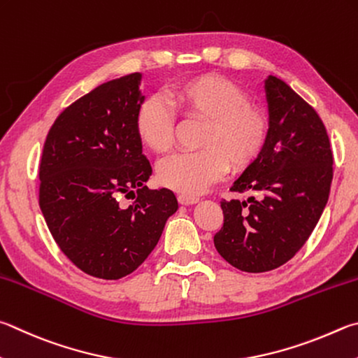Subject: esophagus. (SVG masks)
<instances>
[{"label": "esophagus", "mask_w": 358, "mask_h": 358, "mask_svg": "<svg viewBox=\"0 0 358 358\" xmlns=\"http://www.w3.org/2000/svg\"><path fill=\"white\" fill-rule=\"evenodd\" d=\"M199 201V197L194 196H187V194H180L178 196V203L180 205H194Z\"/></svg>", "instance_id": "34e87169"}]
</instances>
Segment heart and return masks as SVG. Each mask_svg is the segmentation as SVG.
<instances>
[{
	"label": "heart",
	"instance_id": "b5f03b06",
	"mask_svg": "<svg viewBox=\"0 0 358 358\" xmlns=\"http://www.w3.org/2000/svg\"><path fill=\"white\" fill-rule=\"evenodd\" d=\"M169 96L185 120L203 122L200 152L173 155L158 166V181L171 189L194 196L205 191L230 169L241 173L255 164L269 138V119L262 108L249 103V94L220 75H199L169 89ZM134 131L153 153L171 150L175 119L157 96L141 103Z\"/></svg>",
	"mask_w": 358,
	"mask_h": 358
}]
</instances>
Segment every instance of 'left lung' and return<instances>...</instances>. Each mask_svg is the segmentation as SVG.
Returning <instances> with one entry per match:
<instances>
[{
	"label": "left lung",
	"mask_w": 358,
	"mask_h": 358,
	"mask_svg": "<svg viewBox=\"0 0 358 358\" xmlns=\"http://www.w3.org/2000/svg\"><path fill=\"white\" fill-rule=\"evenodd\" d=\"M269 138L255 164L230 191L247 200H222L224 225L214 245L244 272H266L302 249L327 205L334 155L321 117L287 83L264 81Z\"/></svg>",
	"instance_id": "obj_1"
}]
</instances>
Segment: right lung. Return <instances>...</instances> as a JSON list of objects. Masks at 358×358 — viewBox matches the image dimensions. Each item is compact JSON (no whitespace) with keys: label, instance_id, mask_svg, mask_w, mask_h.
Returning <instances> with one entry per match:
<instances>
[{"label":"right lung","instance_id":"right-lung-1","mask_svg":"<svg viewBox=\"0 0 358 358\" xmlns=\"http://www.w3.org/2000/svg\"><path fill=\"white\" fill-rule=\"evenodd\" d=\"M141 73L103 83L57 115L38 167V205L56 244L86 274L117 280L158 244L178 210L171 189H148L134 117L145 96ZM133 193L128 208L118 205Z\"/></svg>","mask_w":358,"mask_h":358}]
</instances>
